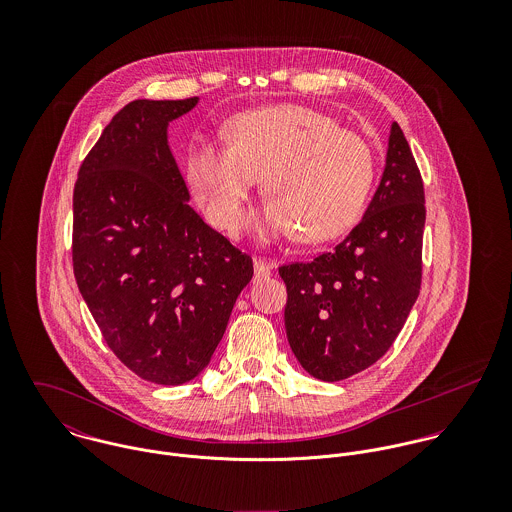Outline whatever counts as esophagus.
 I'll return each instance as SVG.
<instances>
[{
  "label": "esophagus",
  "instance_id": "34e87169",
  "mask_svg": "<svg viewBox=\"0 0 512 512\" xmlns=\"http://www.w3.org/2000/svg\"><path fill=\"white\" fill-rule=\"evenodd\" d=\"M272 268H274V262L264 260V258H254V278L256 280L268 278L272 274Z\"/></svg>",
  "mask_w": 512,
  "mask_h": 512
}]
</instances>
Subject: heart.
I'll return each mask as SVG.
<instances>
[{
  "label": "heart",
  "instance_id": "1",
  "mask_svg": "<svg viewBox=\"0 0 512 512\" xmlns=\"http://www.w3.org/2000/svg\"><path fill=\"white\" fill-rule=\"evenodd\" d=\"M224 142L193 144L183 169L191 197L222 232H238L258 177L268 201L250 224L262 238L297 232L303 242H323L361 217L372 149L335 118L299 104L252 108L228 120Z\"/></svg>",
  "mask_w": 512,
  "mask_h": 512
}]
</instances>
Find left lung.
<instances>
[{
  "label": "left lung",
  "instance_id": "obj_1",
  "mask_svg": "<svg viewBox=\"0 0 512 512\" xmlns=\"http://www.w3.org/2000/svg\"><path fill=\"white\" fill-rule=\"evenodd\" d=\"M424 201L420 169L394 122L365 217L333 252L280 268L288 341L311 376L349 378L392 347L422 286Z\"/></svg>",
  "mask_w": 512,
  "mask_h": 512
}]
</instances>
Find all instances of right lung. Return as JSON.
Instances as JSON below:
<instances>
[{
  "label": "right lung",
  "mask_w": 512,
  "mask_h": 512,
  "mask_svg": "<svg viewBox=\"0 0 512 512\" xmlns=\"http://www.w3.org/2000/svg\"><path fill=\"white\" fill-rule=\"evenodd\" d=\"M199 98L134 100L84 157L73 195V268L112 353L140 378L193 380L226 331L252 258L189 207L167 126Z\"/></svg>",
  "instance_id": "right-lung-1"
}]
</instances>
